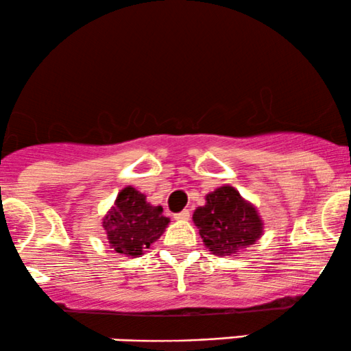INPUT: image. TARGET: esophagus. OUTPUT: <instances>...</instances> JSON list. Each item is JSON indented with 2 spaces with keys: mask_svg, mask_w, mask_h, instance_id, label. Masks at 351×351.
Returning <instances> with one entry per match:
<instances>
[{
  "mask_svg": "<svg viewBox=\"0 0 351 351\" xmlns=\"http://www.w3.org/2000/svg\"><path fill=\"white\" fill-rule=\"evenodd\" d=\"M173 217H175L176 221H188L189 219V211H188V209H183V211L175 213Z\"/></svg>",
  "mask_w": 351,
  "mask_h": 351,
  "instance_id": "1",
  "label": "esophagus"
}]
</instances>
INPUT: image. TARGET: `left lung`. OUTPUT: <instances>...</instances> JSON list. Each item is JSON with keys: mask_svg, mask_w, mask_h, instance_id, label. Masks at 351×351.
Instances as JSON below:
<instances>
[{"mask_svg": "<svg viewBox=\"0 0 351 351\" xmlns=\"http://www.w3.org/2000/svg\"><path fill=\"white\" fill-rule=\"evenodd\" d=\"M193 221L204 245L217 256H229L254 244L263 232L256 209L231 186H221L209 193L206 204L196 209Z\"/></svg>", "mask_w": 351, "mask_h": 351, "instance_id": "1", "label": "left lung"}]
</instances>
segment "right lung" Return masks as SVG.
I'll list each match as a JSON object with an SVG mask.
<instances>
[{
	"label": "right lung",
	"instance_id": "1",
	"mask_svg": "<svg viewBox=\"0 0 351 351\" xmlns=\"http://www.w3.org/2000/svg\"><path fill=\"white\" fill-rule=\"evenodd\" d=\"M162 213V206H150L135 188L122 189L104 217V229L114 251L132 257L142 256L167 228L168 217Z\"/></svg>",
	"mask_w": 351,
	"mask_h": 351
}]
</instances>
